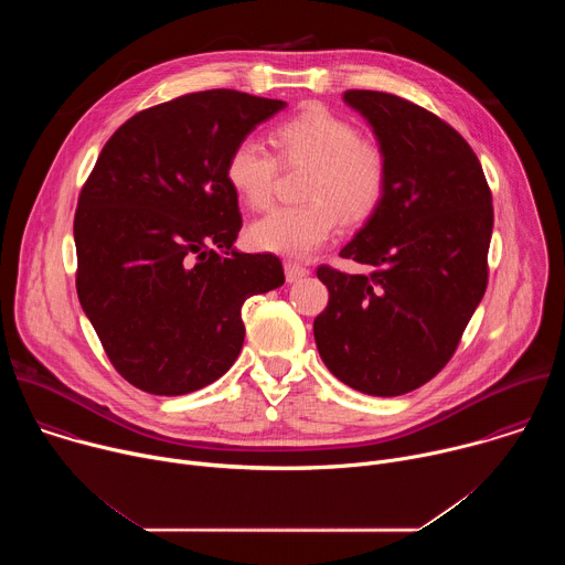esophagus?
<instances>
[{
	"label": "esophagus",
	"mask_w": 565,
	"mask_h": 565,
	"mask_svg": "<svg viewBox=\"0 0 565 565\" xmlns=\"http://www.w3.org/2000/svg\"><path fill=\"white\" fill-rule=\"evenodd\" d=\"M284 273H286V281L288 284H295V281H301L303 277H308V268L306 266H301V264H297V262H288L286 266H284Z\"/></svg>",
	"instance_id": "esophagus-1"
}]
</instances>
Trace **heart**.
Instances as JSON below:
<instances>
[{"instance_id":"1","label":"heart","mask_w":565,"mask_h":565,"mask_svg":"<svg viewBox=\"0 0 565 565\" xmlns=\"http://www.w3.org/2000/svg\"><path fill=\"white\" fill-rule=\"evenodd\" d=\"M270 142L286 166H310L301 196L306 203L275 207L253 223L250 244L279 257H308L338 232L340 214L364 221L386 190V158L375 142L362 140L353 122L319 105L281 120ZM277 163L255 140L234 145L225 160V183L241 203L262 210L273 199Z\"/></svg>"}]
</instances>
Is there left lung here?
Wrapping results in <instances>:
<instances>
[{
  "label": "left lung",
  "mask_w": 565,
  "mask_h": 565,
  "mask_svg": "<svg viewBox=\"0 0 565 565\" xmlns=\"http://www.w3.org/2000/svg\"><path fill=\"white\" fill-rule=\"evenodd\" d=\"M386 158V190L340 257L375 266L347 275L319 266L329 306L315 317L329 371L377 397L409 393L454 355L488 288L492 192L467 140L393 94L347 92Z\"/></svg>",
  "instance_id": "left-lung-1"
}]
</instances>
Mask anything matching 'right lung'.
Here are the masks:
<instances>
[{
	"label": "right lung",
	"mask_w": 565,
	"mask_h": 565,
	"mask_svg": "<svg viewBox=\"0 0 565 565\" xmlns=\"http://www.w3.org/2000/svg\"><path fill=\"white\" fill-rule=\"evenodd\" d=\"M286 107L232 89L188 94L129 118L77 199V299L116 371L153 395H185L238 358L241 306L284 284L275 255L234 248V145Z\"/></svg>",
	"instance_id": "right-lung-1"
}]
</instances>
